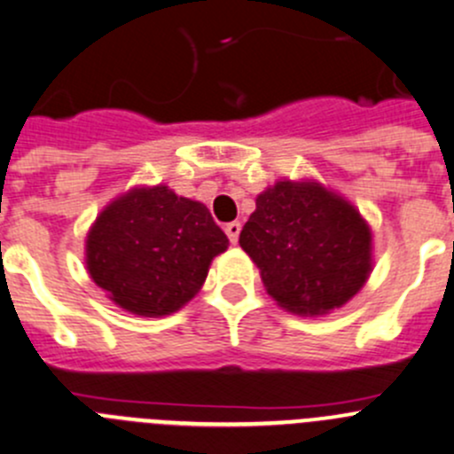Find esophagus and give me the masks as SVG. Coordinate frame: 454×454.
<instances>
[{
  "label": "esophagus",
  "mask_w": 454,
  "mask_h": 454,
  "mask_svg": "<svg viewBox=\"0 0 454 454\" xmlns=\"http://www.w3.org/2000/svg\"><path fill=\"white\" fill-rule=\"evenodd\" d=\"M223 231H226V235H228V239H231V244H237V239H239V232H241V223L239 222L226 223V228H223Z\"/></svg>",
  "instance_id": "esophagus-1"
}]
</instances>
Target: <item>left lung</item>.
Segmentation results:
<instances>
[{"label": "left lung", "mask_w": 454, "mask_h": 454, "mask_svg": "<svg viewBox=\"0 0 454 454\" xmlns=\"http://www.w3.org/2000/svg\"><path fill=\"white\" fill-rule=\"evenodd\" d=\"M254 204L239 246L281 308L325 315L362 290L372 270V235L350 201L312 179H284Z\"/></svg>", "instance_id": "obj_1"}]
</instances>
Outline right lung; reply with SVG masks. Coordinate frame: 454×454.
Returning a JSON list of instances; mask_svg holds the SVG:
<instances>
[{"label":"right lung","mask_w":454,"mask_h":454,"mask_svg":"<svg viewBox=\"0 0 454 454\" xmlns=\"http://www.w3.org/2000/svg\"><path fill=\"white\" fill-rule=\"evenodd\" d=\"M226 248L204 204L160 184L133 188L101 210L86 237V268L120 308L164 317L200 293Z\"/></svg>","instance_id":"add662e5"}]
</instances>
